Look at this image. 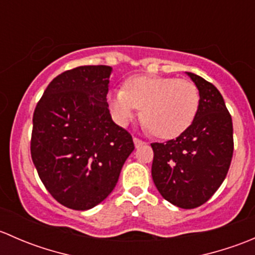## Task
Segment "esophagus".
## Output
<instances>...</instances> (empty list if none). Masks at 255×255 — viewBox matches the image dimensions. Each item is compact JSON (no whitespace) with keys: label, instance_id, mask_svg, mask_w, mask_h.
<instances>
[{"label":"esophagus","instance_id":"esophagus-1","mask_svg":"<svg viewBox=\"0 0 255 255\" xmlns=\"http://www.w3.org/2000/svg\"><path fill=\"white\" fill-rule=\"evenodd\" d=\"M133 142H134V145L137 146H140V145H143V144H145V142H144V140H142V139H139V138H133Z\"/></svg>","mask_w":255,"mask_h":255}]
</instances>
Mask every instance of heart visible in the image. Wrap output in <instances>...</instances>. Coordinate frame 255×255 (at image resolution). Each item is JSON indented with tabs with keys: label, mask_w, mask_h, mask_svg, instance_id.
Returning <instances> with one entry per match:
<instances>
[{
	"label": "heart",
	"mask_w": 255,
	"mask_h": 255,
	"mask_svg": "<svg viewBox=\"0 0 255 255\" xmlns=\"http://www.w3.org/2000/svg\"><path fill=\"white\" fill-rule=\"evenodd\" d=\"M109 104L116 120L129 122L139 109L146 129L161 139H173L189 129L200 107L196 85L186 79L133 76L125 89L111 92Z\"/></svg>",
	"instance_id": "heart-1"
}]
</instances>
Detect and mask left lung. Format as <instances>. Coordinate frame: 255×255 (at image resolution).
I'll return each instance as SVG.
<instances>
[{
  "mask_svg": "<svg viewBox=\"0 0 255 255\" xmlns=\"http://www.w3.org/2000/svg\"><path fill=\"white\" fill-rule=\"evenodd\" d=\"M187 75L199 89V111L176 139L150 144L151 176L166 201L196 208L212 197L227 175L233 156V125L215 85L192 73Z\"/></svg>",
  "mask_w": 255,
  "mask_h": 255,
  "instance_id": "8db88e82",
  "label": "left lung"
}]
</instances>
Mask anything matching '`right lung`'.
Wrapping results in <instances>:
<instances>
[{"label":"right lung","instance_id":"obj_1","mask_svg":"<svg viewBox=\"0 0 255 255\" xmlns=\"http://www.w3.org/2000/svg\"><path fill=\"white\" fill-rule=\"evenodd\" d=\"M112 68L85 65L53 79L33 113L30 155L49 194L85 211L115 189L132 135L116 125L107 104Z\"/></svg>","mask_w":255,"mask_h":255}]
</instances>
